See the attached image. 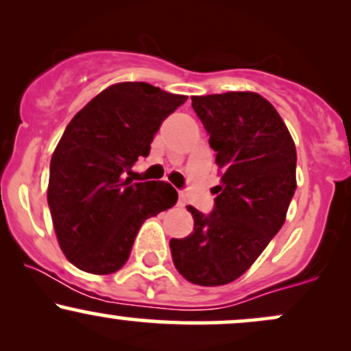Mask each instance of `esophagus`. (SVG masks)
<instances>
[{
  "instance_id": "1",
  "label": "esophagus",
  "mask_w": 351,
  "mask_h": 351,
  "mask_svg": "<svg viewBox=\"0 0 351 351\" xmlns=\"http://www.w3.org/2000/svg\"><path fill=\"white\" fill-rule=\"evenodd\" d=\"M186 204V196H184L183 191H180L178 195V206H184Z\"/></svg>"
}]
</instances>
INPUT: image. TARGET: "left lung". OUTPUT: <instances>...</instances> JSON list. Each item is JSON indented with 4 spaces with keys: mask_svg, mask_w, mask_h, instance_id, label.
Here are the masks:
<instances>
[{
    "mask_svg": "<svg viewBox=\"0 0 351 351\" xmlns=\"http://www.w3.org/2000/svg\"><path fill=\"white\" fill-rule=\"evenodd\" d=\"M216 152L221 184L204 215L188 206L195 229L171 239L173 263L184 279L215 287L236 280L267 247L295 193V145L280 115L254 92L191 97Z\"/></svg>",
    "mask_w": 351,
    "mask_h": 351,
    "instance_id": "left-lung-1",
    "label": "left lung"
}]
</instances>
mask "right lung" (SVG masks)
Listing matches in <instances>:
<instances>
[{
  "instance_id": "add662e5",
  "label": "right lung",
  "mask_w": 351,
  "mask_h": 351,
  "mask_svg": "<svg viewBox=\"0 0 351 351\" xmlns=\"http://www.w3.org/2000/svg\"><path fill=\"white\" fill-rule=\"evenodd\" d=\"M186 99L147 82L115 84L66 127L51 158L47 204L60 249L80 271H119L145 219L176 204L170 183L127 175Z\"/></svg>"
}]
</instances>
